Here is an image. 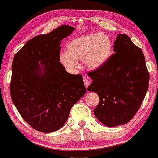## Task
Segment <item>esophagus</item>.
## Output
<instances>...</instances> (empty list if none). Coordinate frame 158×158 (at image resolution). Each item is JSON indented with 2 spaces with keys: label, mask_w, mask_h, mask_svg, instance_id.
Here are the masks:
<instances>
[{
  "label": "esophagus",
  "mask_w": 158,
  "mask_h": 158,
  "mask_svg": "<svg viewBox=\"0 0 158 158\" xmlns=\"http://www.w3.org/2000/svg\"><path fill=\"white\" fill-rule=\"evenodd\" d=\"M83 79H84V85H85V86L86 88H88V86H89L90 84V82L89 80L88 79V77H86V75H84Z\"/></svg>",
  "instance_id": "esophagus-1"
}]
</instances>
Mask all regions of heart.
I'll return each instance as SVG.
<instances>
[{
  "label": "heart",
  "instance_id": "1",
  "mask_svg": "<svg viewBox=\"0 0 158 158\" xmlns=\"http://www.w3.org/2000/svg\"><path fill=\"white\" fill-rule=\"evenodd\" d=\"M113 52V42L104 33H92L71 40L67 44V51L60 53L62 64L70 71L79 68V60L90 70H97L109 61Z\"/></svg>",
  "mask_w": 158,
  "mask_h": 158
}]
</instances>
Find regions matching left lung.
<instances>
[{"label": "left lung", "mask_w": 158, "mask_h": 158, "mask_svg": "<svg viewBox=\"0 0 158 158\" xmlns=\"http://www.w3.org/2000/svg\"><path fill=\"white\" fill-rule=\"evenodd\" d=\"M114 53L101 68L88 73V91L97 93L99 103L94 113L109 127L128 123L139 109L148 89L150 75L142 49L124 34H118Z\"/></svg>", "instance_id": "1"}]
</instances>
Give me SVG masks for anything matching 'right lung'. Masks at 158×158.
I'll list each match as a JSON object with an SVG mask.
<instances>
[{
    "instance_id": "right-lung-1",
    "label": "right lung",
    "mask_w": 158,
    "mask_h": 158,
    "mask_svg": "<svg viewBox=\"0 0 158 158\" xmlns=\"http://www.w3.org/2000/svg\"><path fill=\"white\" fill-rule=\"evenodd\" d=\"M74 30L62 25L36 36L13 60L12 101L23 119L41 132L62 128L71 108L86 93L82 75L68 73L60 62L61 41Z\"/></svg>"
}]
</instances>
